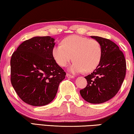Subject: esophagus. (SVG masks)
<instances>
[{
    "mask_svg": "<svg viewBox=\"0 0 134 134\" xmlns=\"http://www.w3.org/2000/svg\"><path fill=\"white\" fill-rule=\"evenodd\" d=\"M66 77H68V78H74V75L69 74H68V73L66 74Z\"/></svg>",
    "mask_w": 134,
    "mask_h": 134,
    "instance_id": "esophagus-1",
    "label": "esophagus"
}]
</instances>
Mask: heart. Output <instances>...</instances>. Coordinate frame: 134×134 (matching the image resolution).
Wrapping results in <instances>:
<instances>
[{"label":"heart","instance_id":"obj_1","mask_svg":"<svg viewBox=\"0 0 134 134\" xmlns=\"http://www.w3.org/2000/svg\"><path fill=\"white\" fill-rule=\"evenodd\" d=\"M62 43L56 44L53 49L54 59L60 66H66L73 60L69 70L77 73L92 71L99 65L102 47L97 40L73 35L63 39Z\"/></svg>","mask_w":134,"mask_h":134}]
</instances>
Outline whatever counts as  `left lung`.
Returning a JSON list of instances; mask_svg holds the SVG:
<instances>
[{"label": "left lung", "mask_w": 134, "mask_h": 134, "mask_svg": "<svg viewBox=\"0 0 134 134\" xmlns=\"http://www.w3.org/2000/svg\"><path fill=\"white\" fill-rule=\"evenodd\" d=\"M91 37L102 45V57L93 72L85 77L88 84L80 93L86 102L99 104L111 99L119 92L126 75V63L123 52L114 42L101 37Z\"/></svg>", "instance_id": "left-lung-1"}]
</instances>
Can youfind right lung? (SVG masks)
Returning <instances> with one entry per match:
<instances>
[{
  "label": "right lung",
  "mask_w": 134,
  "mask_h": 134,
  "mask_svg": "<svg viewBox=\"0 0 134 134\" xmlns=\"http://www.w3.org/2000/svg\"><path fill=\"white\" fill-rule=\"evenodd\" d=\"M55 39L34 37L22 42L11 58V82L17 94L32 106L48 104L55 98L66 72L53 55Z\"/></svg>",
  "instance_id": "1"
}]
</instances>
